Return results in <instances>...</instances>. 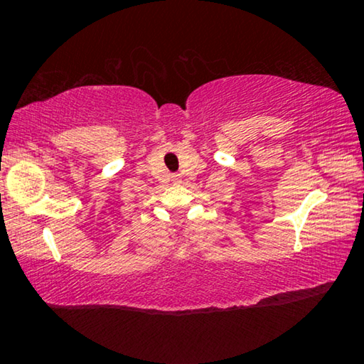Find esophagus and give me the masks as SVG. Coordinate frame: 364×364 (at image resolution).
I'll list each match as a JSON object with an SVG mask.
<instances>
[{"mask_svg":"<svg viewBox=\"0 0 364 364\" xmlns=\"http://www.w3.org/2000/svg\"><path fill=\"white\" fill-rule=\"evenodd\" d=\"M173 183H180V178H178V175L173 176Z\"/></svg>","mask_w":364,"mask_h":364,"instance_id":"esophagus-1","label":"esophagus"}]
</instances>
